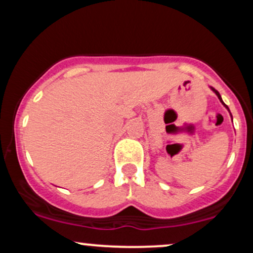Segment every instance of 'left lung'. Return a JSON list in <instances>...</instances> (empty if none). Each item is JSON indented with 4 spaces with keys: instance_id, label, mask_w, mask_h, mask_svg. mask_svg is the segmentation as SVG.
Segmentation results:
<instances>
[{
    "instance_id": "left-lung-1",
    "label": "left lung",
    "mask_w": 253,
    "mask_h": 253,
    "mask_svg": "<svg viewBox=\"0 0 253 253\" xmlns=\"http://www.w3.org/2000/svg\"><path fill=\"white\" fill-rule=\"evenodd\" d=\"M211 90H213V91H214V92H215V94H216V96H217V97H219L220 102H221V103L223 104V106H225V107H226V108H227V109H228V107H227V106H226V104H225V103H223V101H222V98H221V96H220L219 91H217V90H215V89H214V88H213V86H211ZM228 112H229V109H228ZM231 117H232V115H231Z\"/></svg>"
}]
</instances>
